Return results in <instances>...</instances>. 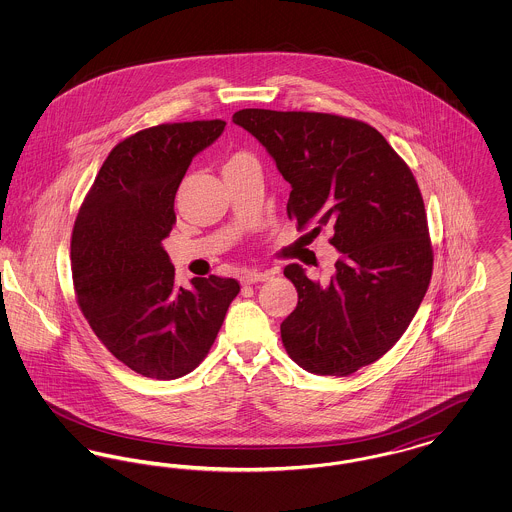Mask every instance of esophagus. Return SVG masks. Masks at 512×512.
Returning a JSON list of instances; mask_svg holds the SVG:
<instances>
[{"mask_svg": "<svg viewBox=\"0 0 512 512\" xmlns=\"http://www.w3.org/2000/svg\"><path fill=\"white\" fill-rule=\"evenodd\" d=\"M270 278V272L267 270H245L242 274V284H257V282H265Z\"/></svg>", "mask_w": 512, "mask_h": 512, "instance_id": "1", "label": "esophagus"}]
</instances>
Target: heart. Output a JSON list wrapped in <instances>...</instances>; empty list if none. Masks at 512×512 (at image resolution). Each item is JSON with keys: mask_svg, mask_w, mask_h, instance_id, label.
I'll return each mask as SVG.
<instances>
[{"mask_svg": "<svg viewBox=\"0 0 512 512\" xmlns=\"http://www.w3.org/2000/svg\"><path fill=\"white\" fill-rule=\"evenodd\" d=\"M245 157V153H234V155H230V159L226 161V165H230V163H234V161H238V159H242Z\"/></svg>", "mask_w": 512, "mask_h": 512, "instance_id": "b5f03b06", "label": "heart"}]
</instances>
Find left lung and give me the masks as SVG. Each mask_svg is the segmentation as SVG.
I'll use <instances>...</instances> for the list:
<instances>
[{"label":"left lung","instance_id":"obj_1","mask_svg":"<svg viewBox=\"0 0 512 512\" xmlns=\"http://www.w3.org/2000/svg\"><path fill=\"white\" fill-rule=\"evenodd\" d=\"M251 132L292 184L288 219L328 226L341 253L322 284L299 265L284 276L297 307L280 324L282 343L301 368L349 376L386 355L413 320L434 268L424 199L409 165L370 124L313 111L242 109Z\"/></svg>","mask_w":512,"mask_h":512}]
</instances>
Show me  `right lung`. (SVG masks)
Wrapping results in <instances>:
<instances>
[{"label": "right lung", "mask_w": 512, "mask_h": 512, "mask_svg": "<svg viewBox=\"0 0 512 512\" xmlns=\"http://www.w3.org/2000/svg\"><path fill=\"white\" fill-rule=\"evenodd\" d=\"M226 122H165L111 149L84 197L71 236L76 303L107 351L134 372L174 380L207 357L240 284L194 278L178 288L161 242L195 153Z\"/></svg>", "instance_id": "right-lung-1"}]
</instances>
